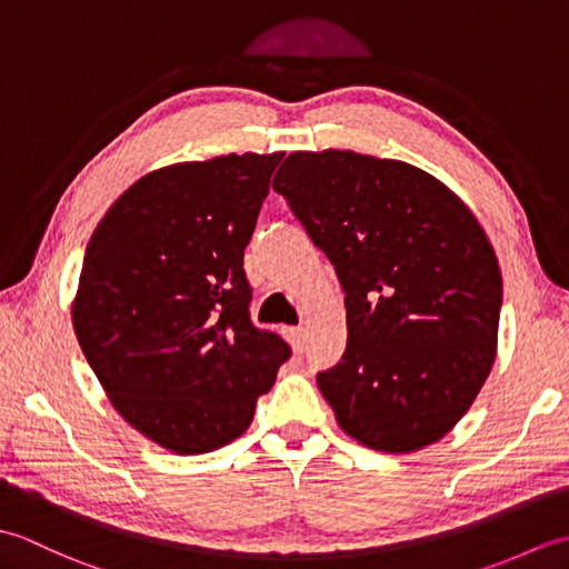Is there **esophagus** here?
<instances>
[{"label": "esophagus", "mask_w": 569, "mask_h": 569, "mask_svg": "<svg viewBox=\"0 0 569 569\" xmlns=\"http://www.w3.org/2000/svg\"><path fill=\"white\" fill-rule=\"evenodd\" d=\"M288 335V342H291V347L296 349V352L300 355L306 349V342H308V332L303 328H291L286 332Z\"/></svg>", "instance_id": "34e87169"}]
</instances>
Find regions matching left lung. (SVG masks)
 I'll use <instances>...</instances> for the list:
<instances>
[{"mask_svg":"<svg viewBox=\"0 0 569 569\" xmlns=\"http://www.w3.org/2000/svg\"><path fill=\"white\" fill-rule=\"evenodd\" d=\"M345 291L347 349L318 373L340 428L389 455L438 442L497 359L501 271L479 220L420 168L296 151L273 176Z\"/></svg>","mask_w":569,"mask_h":569,"instance_id":"8db88e82","label":"left lung"}]
</instances>
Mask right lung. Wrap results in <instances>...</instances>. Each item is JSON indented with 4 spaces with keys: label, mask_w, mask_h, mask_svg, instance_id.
I'll return each mask as SVG.
<instances>
[{
    "label": "right lung",
    "mask_w": 569,
    "mask_h": 569,
    "mask_svg": "<svg viewBox=\"0 0 569 569\" xmlns=\"http://www.w3.org/2000/svg\"><path fill=\"white\" fill-rule=\"evenodd\" d=\"M283 153L141 176L94 227L72 328L117 413L168 452L220 450L291 357L249 320L244 249Z\"/></svg>",
    "instance_id": "obj_1"
}]
</instances>
